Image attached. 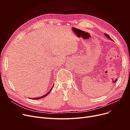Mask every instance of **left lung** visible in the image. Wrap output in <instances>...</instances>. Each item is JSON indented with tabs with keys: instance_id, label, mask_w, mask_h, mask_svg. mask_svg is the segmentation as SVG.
Instances as JSON below:
<instances>
[{
	"instance_id": "obj_1",
	"label": "left lung",
	"mask_w": 130,
	"mask_h": 130,
	"mask_svg": "<svg viewBox=\"0 0 130 130\" xmlns=\"http://www.w3.org/2000/svg\"><path fill=\"white\" fill-rule=\"evenodd\" d=\"M104 35H105V36H106V37H107V38H109V39H110V40H113V39L110 37V36H109L108 35H107V34H104Z\"/></svg>"
}]
</instances>
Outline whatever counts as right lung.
Masks as SVG:
<instances>
[{"label":"right lung","instance_id":"right-lung-1","mask_svg":"<svg viewBox=\"0 0 130 130\" xmlns=\"http://www.w3.org/2000/svg\"><path fill=\"white\" fill-rule=\"evenodd\" d=\"M53 86H54V85H53V86H52V87L51 88V89L49 91V92H48L47 93H46L45 95H43V96H41V97H38V98H31V99H32V100H38V99H42V98H44V97H45V96H46L48 94L51 92V91H52V88H53Z\"/></svg>","mask_w":130,"mask_h":130}]
</instances>
